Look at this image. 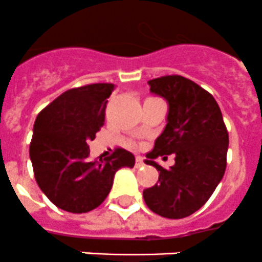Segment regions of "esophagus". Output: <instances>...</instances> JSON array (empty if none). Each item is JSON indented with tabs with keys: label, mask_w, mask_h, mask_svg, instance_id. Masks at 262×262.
Wrapping results in <instances>:
<instances>
[{
	"label": "esophagus",
	"mask_w": 262,
	"mask_h": 262,
	"mask_svg": "<svg viewBox=\"0 0 262 262\" xmlns=\"http://www.w3.org/2000/svg\"><path fill=\"white\" fill-rule=\"evenodd\" d=\"M143 164H144L143 158H142V157H137V160H135V166L139 167V166H142Z\"/></svg>",
	"instance_id": "obj_1"
}]
</instances>
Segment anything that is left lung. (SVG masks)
I'll return each mask as SVG.
<instances>
[{"label": "left lung", "mask_w": 262, "mask_h": 262, "mask_svg": "<svg viewBox=\"0 0 262 262\" xmlns=\"http://www.w3.org/2000/svg\"><path fill=\"white\" fill-rule=\"evenodd\" d=\"M150 92L166 98L167 124L147 152V165L160 171L156 185L143 190L152 212L181 219L202 208L221 183L227 165L229 133L221 108L210 92L183 75H164L148 81ZM175 152L167 171L154 162ZM166 158V157H164Z\"/></svg>", "instance_id": "obj_1"}]
</instances>
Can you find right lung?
Listing matches in <instances>:
<instances>
[{
    "instance_id": "1",
    "label": "right lung",
    "mask_w": 262,
    "mask_h": 262,
    "mask_svg": "<svg viewBox=\"0 0 262 262\" xmlns=\"http://www.w3.org/2000/svg\"><path fill=\"white\" fill-rule=\"evenodd\" d=\"M114 83L73 88L39 112L29 157L37 185L60 210L82 214L97 208L110 193L115 173L134 167L135 157L116 147L110 157L89 160V142L105 121Z\"/></svg>"
}]
</instances>
